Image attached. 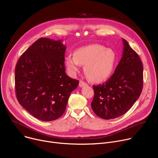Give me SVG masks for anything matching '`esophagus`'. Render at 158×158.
Instances as JSON below:
<instances>
[{"mask_svg":"<svg viewBox=\"0 0 158 158\" xmlns=\"http://www.w3.org/2000/svg\"><path fill=\"white\" fill-rule=\"evenodd\" d=\"M87 85H88V84L86 82H85V81H83L82 80H81L79 81V86L80 87H84V86H87Z\"/></svg>","mask_w":158,"mask_h":158,"instance_id":"34e87169","label":"esophagus"}]
</instances>
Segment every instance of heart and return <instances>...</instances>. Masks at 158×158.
<instances>
[{
    "mask_svg": "<svg viewBox=\"0 0 158 158\" xmlns=\"http://www.w3.org/2000/svg\"><path fill=\"white\" fill-rule=\"evenodd\" d=\"M115 61L116 54L114 50L97 44L78 48L73 52V56L69 55L65 58L70 75H76L81 65H85V75L94 82L107 80L112 74Z\"/></svg>",
    "mask_w": 158,
    "mask_h": 158,
    "instance_id": "1",
    "label": "heart"
}]
</instances>
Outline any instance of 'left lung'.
Segmentation results:
<instances>
[{"label": "left lung", "instance_id": "obj_1", "mask_svg": "<svg viewBox=\"0 0 158 158\" xmlns=\"http://www.w3.org/2000/svg\"><path fill=\"white\" fill-rule=\"evenodd\" d=\"M122 58L112 76L102 85L93 86L91 108L98 117L114 119L128 112L143 88V65L138 54L123 39Z\"/></svg>", "mask_w": 158, "mask_h": 158}]
</instances>
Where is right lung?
Returning <instances> with one entry per match:
<instances>
[{"label": "right lung", "instance_id": "add662e5", "mask_svg": "<svg viewBox=\"0 0 158 158\" xmlns=\"http://www.w3.org/2000/svg\"><path fill=\"white\" fill-rule=\"evenodd\" d=\"M66 47L61 40L41 37L19 58L15 67L18 102L35 118L44 121L64 113L71 92L79 81L65 73Z\"/></svg>", "mask_w": 158, "mask_h": 158}]
</instances>
